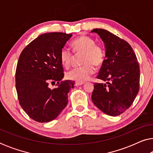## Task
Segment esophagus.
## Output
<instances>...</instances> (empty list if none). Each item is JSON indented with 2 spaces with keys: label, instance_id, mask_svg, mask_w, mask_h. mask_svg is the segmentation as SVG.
Returning <instances> with one entry per match:
<instances>
[{
  "label": "esophagus",
  "instance_id": "esophagus-1",
  "mask_svg": "<svg viewBox=\"0 0 153 153\" xmlns=\"http://www.w3.org/2000/svg\"><path fill=\"white\" fill-rule=\"evenodd\" d=\"M84 84V83L83 82H76V83H75V85H76V86H79V85H82Z\"/></svg>",
  "mask_w": 153,
  "mask_h": 153
}]
</instances>
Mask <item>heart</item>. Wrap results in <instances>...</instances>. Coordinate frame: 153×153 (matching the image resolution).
<instances>
[{"label": "heart", "mask_w": 153, "mask_h": 153, "mask_svg": "<svg viewBox=\"0 0 153 153\" xmlns=\"http://www.w3.org/2000/svg\"><path fill=\"white\" fill-rule=\"evenodd\" d=\"M73 52L76 54L83 53L81 57L82 66L73 68L68 71L66 76L68 79L84 82L88 80L95 73V69L94 65L101 66L105 58V51L103 47L95 42L92 37L87 35H81L74 39L72 42ZM74 55L70 49L63 47L60 52V60L62 65L68 68L72 61Z\"/></svg>", "instance_id": "1"}]
</instances>
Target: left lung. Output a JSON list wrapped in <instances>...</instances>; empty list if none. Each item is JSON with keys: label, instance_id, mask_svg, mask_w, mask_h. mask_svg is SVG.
<instances>
[{"label": "left lung", "instance_id": "left-lung-1", "mask_svg": "<svg viewBox=\"0 0 153 153\" xmlns=\"http://www.w3.org/2000/svg\"><path fill=\"white\" fill-rule=\"evenodd\" d=\"M105 47V59L97 79L106 83L94 84L92 101L104 114L117 116L130 107L139 91L140 69L128 42L109 31L95 28Z\"/></svg>", "mask_w": 153, "mask_h": 153}]
</instances>
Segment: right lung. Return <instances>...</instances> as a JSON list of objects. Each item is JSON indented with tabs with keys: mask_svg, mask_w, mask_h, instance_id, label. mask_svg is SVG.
<instances>
[{
	"mask_svg": "<svg viewBox=\"0 0 153 153\" xmlns=\"http://www.w3.org/2000/svg\"><path fill=\"white\" fill-rule=\"evenodd\" d=\"M72 34H42L20 54L15 74L19 102L30 118L39 123L53 120L68 103V93L74 81H62L63 68L60 52ZM56 82L51 89L49 83Z\"/></svg>",
	"mask_w": 153,
	"mask_h": 153,
	"instance_id": "add662e5",
	"label": "right lung"
}]
</instances>
